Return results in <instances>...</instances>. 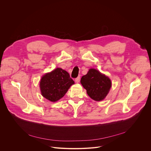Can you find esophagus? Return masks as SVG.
I'll return each instance as SVG.
<instances>
[{
	"mask_svg": "<svg viewBox=\"0 0 151 151\" xmlns=\"http://www.w3.org/2000/svg\"><path fill=\"white\" fill-rule=\"evenodd\" d=\"M79 81H80V76H78V78H76L75 79V82H76V83H79Z\"/></svg>",
	"mask_w": 151,
	"mask_h": 151,
	"instance_id": "obj_1",
	"label": "esophagus"
}]
</instances>
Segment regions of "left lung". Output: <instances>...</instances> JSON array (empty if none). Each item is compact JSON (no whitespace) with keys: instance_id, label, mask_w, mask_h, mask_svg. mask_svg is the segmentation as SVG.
Instances as JSON below:
<instances>
[{"instance_id":"8db88e82","label":"left lung","mask_w":151,"mask_h":151,"mask_svg":"<svg viewBox=\"0 0 151 151\" xmlns=\"http://www.w3.org/2000/svg\"><path fill=\"white\" fill-rule=\"evenodd\" d=\"M81 83L89 97L96 101L103 100L111 87L110 78L93 68L82 77Z\"/></svg>"}]
</instances>
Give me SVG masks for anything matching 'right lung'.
<instances>
[{
  "label": "right lung",
  "mask_w": 151,
  "mask_h": 151,
  "mask_svg": "<svg viewBox=\"0 0 151 151\" xmlns=\"http://www.w3.org/2000/svg\"><path fill=\"white\" fill-rule=\"evenodd\" d=\"M75 82L66 70L56 68L41 78L40 88L41 95L52 102L58 101Z\"/></svg>",
  "instance_id": "obj_1"
}]
</instances>
